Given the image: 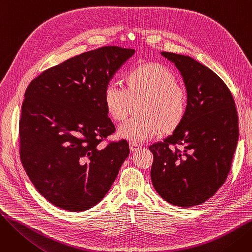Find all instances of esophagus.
I'll list each match as a JSON object with an SVG mask.
<instances>
[{"label":"esophagus","mask_w":252,"mask_h":252,"mask_svg":"<svg viewBox=\"0 0 252 252\" xmlns=\"http://www.w3.org/2000/svg\"><path fill=\"white\" fill-rule=\"evenodd\" d=\"M140 148H141V145H140V144H137V143H135V142H129V150H130L131 152L137 151V150H139Z\"/></svg>","instance_id":"34e87169"}]
</instances>
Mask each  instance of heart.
<instances>
[{
    "instance_id": "b5f03b06",
    "label": "heart",
    "mask_w": 252,
    "mask_h": 252,
    "mask_svg": "<svg viewBox=\"0 0 252 252\" xmlns=\"http://www.w3.org/2000/svg\"><path fill=\"white\" fill-rule=\"evenodd\" d=\"M126 88L110 83L104 90V104L108 114L123 122L136 108L139 111L121 127L119 136L144 142L162 130L170 133L184 121L188 109L185 89L175 73L159 63H145L130 69Z\"/></svg>"
}]
</instances>
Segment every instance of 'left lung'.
<instances>
[{
	"instance_id": "obj_1",
	"label": "left lung",
	"mask_w": 252,
	"mask_h": 252,
	"mask_svg": "<svg viewBox=\"0 0 252 252\" xmlns=\"http://www.w3.org/2000/svg\"><path fill=\"white\" fill-rule=\"evenodd\" d=\"M161 55L184 78L188 109L173 135L149 147L151 181L168 203L192 207L214 196L227 180L239 137L238 114L230 90L213 70L189 56Z\"/></svg>"
}]
</instances>
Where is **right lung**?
Segmentation results:
<instances>
[{"label":"right lung","instance_id":"right-lung-1","mask_svg":"<svg viewBox=\"0 0 252 252\" xmlns=\"http://www.w3.org/2000/svg\"><path fill=\"white\" fill-rule=\"evenodd\" d=\"M134 53L116 46L85 52L45 70L25 91L20 159L38 193L59 208L95 206L129 154L126 140L99 144L115 131L105 87Z\"/></svg>","mask_w":252,"mask_h":252}]
</instances>
